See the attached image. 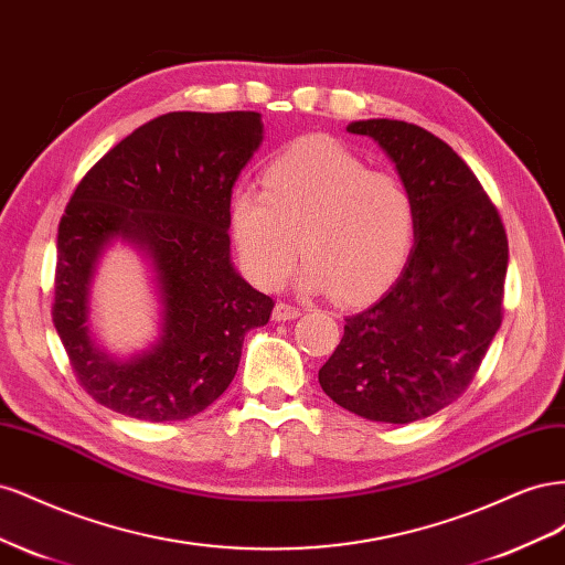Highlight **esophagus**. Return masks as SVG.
I'll use <instances>...</instances> for the list:
<instances>
[{
	"mask_svg": "<svg viewBox=\"0 0 565 565\" xmlns=\"http://www.w3.org/2000/svg\"><path fill=\"white\" fill-rule=\"evenodd\" d=\"M301 316V309H297V306H292V303H285V301H278L276 303V309H273V318L276 320H295V318H299Z\"/></svg>",
	"mask_w": 565,
	"mask_h": 565,
	"instance_id": "obj_1",
	"label": "esophagus"
}]
</instances>
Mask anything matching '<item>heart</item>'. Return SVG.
<instances>
[{"label": "heart", "instance_id": "1", "mask_svg": "<svg viewBox=\"0 0 565 565\" xmlns=\"http://www.w3.org/2000/svg\"><path fill=\"white\" fill-rule=\"evenodd\" d=\"M417 228L405 181L372 172L330 136H306L273 160L264 191L231 198V233L247 276L278 289L301 256V287L344 303L380 295L403 270Z\"/></svg>", "mask_w": 565, "mask_h": 565}]
</instances>
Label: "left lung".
Wrapping results in <instances>:
<instances>
[{
    "label": "left lung",
    "instance_id": "obj_1",
    "mask_svg": "<svg viewBox=\"0 0 565 565\" xmlns=\"http://www.w3.org/2000/svg\"><path fill=\"white\" fill-rule=\"evenodd\" d=\"M347 129L370 136L396 162L417 228L401 278L347 318L318 382L349 413L417 422L467 391L500 330L507 231L469 164L431 131L401 119H363Z\"/></svg>",
    "mask_w": 565,
    "mask_h": 565
}]
</instances>
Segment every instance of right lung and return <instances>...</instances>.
Returning a JSON list of instances; mask_svg holds the SVG:
<instances>
[{
	"instance_id": "1",
	"label": "right lung",
	"mask_w": 565,
	"mask_h": 565,
	"mask_svg": "<svg viewBox=\"0 0 565 565\" xmlns=\"http://www.w3.org/2000/svg\"><path fill=\"white\" fill-rule=\"evenodd\" d=\"M259 113H167L110 148L58 224L56 332L79 386L119 415L188 419L233 382L247 330L268 322L270 297L231 264V193L262 143ZM113 236L149 249L163 295V337L117 364L88 334V285Z\"/></svg>"
}]
</instances>
